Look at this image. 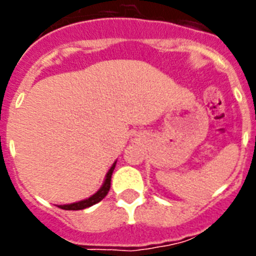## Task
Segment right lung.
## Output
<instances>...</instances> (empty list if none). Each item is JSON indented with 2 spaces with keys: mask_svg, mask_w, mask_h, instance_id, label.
Here are the masks:
<instances>
[{
  "mask_svg": "<svg viewBox=\"0 0 256 256\" xmlns=\"http://www.w3.org/2000/svg\"><path fill=\"white\" fill-rule=\"evenodd\" d=\"M115 165H116V162L112 165V168L108 169V174H106V177H105V180H104L102 183V186H101V188L98 190L94 195H92L91 198H86V200L78 201V202H73V204L58 205V208H61V209H64V210H82V209H86V208L92 206V205L97 204V202H100V201L108 195V190H110V184H112V172H114L115 169Z\"/></svg>",
  "mask_w": 256,
  "mask_h": 256,
  "instance_id": "add662e5",
  "label": "right lung"
}]
</instances>
